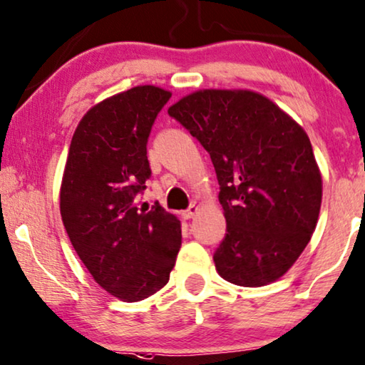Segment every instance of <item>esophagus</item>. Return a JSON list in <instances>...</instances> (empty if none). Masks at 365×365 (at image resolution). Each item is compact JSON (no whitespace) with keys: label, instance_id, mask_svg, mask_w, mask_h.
Returning <instances> with one entry per match:
<instances>
[{"label":"esophagus","instance_id":"34e87169","mask_svg":"<svg viewBox=\"0 0 365 365\" xmlns=\"http://www.w3.org/2000/svg\"><path fill=\"white\" fill-rule=\"evenodd\" d=\"M197 211H200V206L191 205L186 211H182V217H184V220H191V217L197 215Z\"/></svg>","mask_w":365,"mask_h":365}]
</instances>
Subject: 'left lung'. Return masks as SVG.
I'll list each match as a JSON object with an SVG mask.
<instances>
[{"mask_svg":"<svg viewBox=\"0 0 365 365\" xmlns=\"http://www.w3.org/2000/svg\"><path fill=\"white\" fill-rule=\"evenodd\" d=\"M168 113L211 155L226 235L217 273L263 287L290 269L314 235L322 176L309 135L269 98L252 90H197Z\"/></svg>","mask_w":365,"mask_h":365,"instance_id":"left-lung-1","label":"left lung"}]
</instances>
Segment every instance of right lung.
I'll return each instance as SVG.
<instances>
[{
  "label": "right lung",
  "instance_id": "1",
  "mask_svg": "<svg viewBox=\"0 0 365 365\" xmlns=\"http://www.w3.org/2000/svg\"><path fill=\"white\" fill-rule=\"evenodd\" d=\"M171 92L140 85L108 97L75 129L60 189V212L75 252L98 285L124 302L169 282L181 223L159 202L137 207L150 178L148 139Z\"/></svg>",
  "mask_w": 365,
  "mask_h": 365
}]
</instances>
